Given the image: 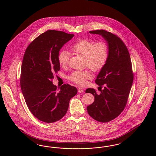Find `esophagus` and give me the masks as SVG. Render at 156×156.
I'll return each mask as SVG.
<instances>
[{"mask_svg": "<svg viewBox=\"0 0 156 156\" xmlns=\"http://www.w3.org/2000/svg\"><path fill=\"white\" fill-rule=\"evenodd\" d=\"M83 91H84V90L82 89V88H80V87L78 88V92L79 93H82V92H83Z\"/></svg>", "mask_w": 156, "mask_h": 156, "instance_id": "34e87169", "label": "esophagus"}]
</instances>
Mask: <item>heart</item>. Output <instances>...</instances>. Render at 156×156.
Wrapping results in <instances>:
<instances>
[{
  "label": "heart",
  "mask_w": 156,
  "mask_h": 156,
  "mask_svg": "<svg viewBox=\"0 0 156 156\" xmlns=\"http://www.w3.org/2000/svg\"><path fill=\"white\" fill-rule=\"evenodd\" d=\"M75 54L84 57L85 66L93 71H101L106 65L109 57V47L104 41L96 43L94 40L81 39L76 41L71 47ZM69 59V54L66 50H62L58 55L59 65L66 67ZM92 77L89 70L75 71L68 77V79L79 85H83L87 80Z\"/></svg>",
  "instance_id": "obj_1"
}]
</instances>
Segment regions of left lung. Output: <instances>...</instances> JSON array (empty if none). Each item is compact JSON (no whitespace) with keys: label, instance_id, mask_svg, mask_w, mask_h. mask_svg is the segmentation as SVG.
I'll return each instance as SVG.
<instances>
[{"label":"left lung","instance_id":"left-lung-1","mask_svg":"<svg viewBox=\"0 0 156 156\" xmlns=\"http://www.w3.org/2000/svg\"><path fill=\"white\" fill-rule=\"evenodd\" d=\"M89 33L103 37L108 43L109 54L95 80L99 88L104 89H101L100 94L93 88L85 91L95 97L94 102L87 106V111L97 121L109 122L117 118L126 106L133 81L132 62L126 45L116 35L105 30Z\"/></svg>","mask_w":156,"mask_h":156}]
</instances>
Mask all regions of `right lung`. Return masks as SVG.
<instances>
[{"label": "right lung", "mask_w": 156, "mask_h": 156, "mask_svg": "<svg viewBox=\"0 0 156 156\" xmlns=\"http://www.w3.org/2000/svg\"><path fill=\"white\" fill-rule=\"evenodd\" d=\"M74 36L57 30H47L26 48L23 59L20 87L32 114L40 121L53 123L67 113L70 99L77 89L64 84L58 90L54 74L60 69L58 55L62 47Z\"/></svg>", "instance_id": "1"}]
</instances>
